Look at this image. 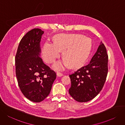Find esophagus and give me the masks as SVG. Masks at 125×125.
<instances>
[{
	"label": "esophagus",
	"instance_id": "obj_1",
	"mask_svg": "<svg viewBox=\"0 0 125 125\" xmlns=\"http://www.w3.org/2000/svg\"><path fill=\"white\" fill-rule=\"evenodd\" d=\"M56 74H57V75L58 77H61V76H62L63 75L62 73H61V72H57Z\"/></svg>",
	"mask_w": 125,
	"mask_h": 125
}]
</instances>
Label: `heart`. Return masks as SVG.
Here are the masks:
<instances>
[{"label":"heart","instance_id":"1","mask_svg":"<svg viewBox=\"0 0 125 125\" xmlns=\"http://www.w3.org/2000/svg\"><path fill=\"white\" fill-rule=\"evenodd\" d=\"M62 52L64 60L59 61L53 67L61 70L69 64L72 68L81 66L88 59L91 51L89 38L81 35L61 34L55 37L54 43L47 41L42 49V57L47 63H51Z\"/></svg>","mask_w":125,"mask_h":125}]
</instances>
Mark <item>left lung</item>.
Masks as SVG:
<instances>
[{
    "mask_svg": "<svg viewBox=\"0 0 125 125\" xmlns=\"http://www.w3.org/2000/svg\"><path fill=\"white\" fill-rule=\"evenodd\" d=\"M108 62L106 48L101 42L89 63L69 75L71 86L69 92L75 100L87 102L97 95L106 82Z\"/></svg>",
    "mask_w": 125,
    "mask_h": 125,
    "instance_id": "obj_1",
    "label": "left lung"
}]
</instances>
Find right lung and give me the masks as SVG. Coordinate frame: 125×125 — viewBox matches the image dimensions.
<instances>
[{
    "instance_id": "right-lung-1",
    "label": "right lung",
    "mask_w": 125,
    "mask_h": 125,
    "mask_svg": "<svg viewBox=\"0 0 125 125\" xmlns=\"http://www.w3.org/2000/svg\"><path fill=\"white\" fill-rule=\"evenodd\" d=\"M43 31L36 28L29 31L19 42L15 58V72L20 89L33 102L43 101L50 93L55 72L39 56Z\"/></svg>"
}]
</instances>
